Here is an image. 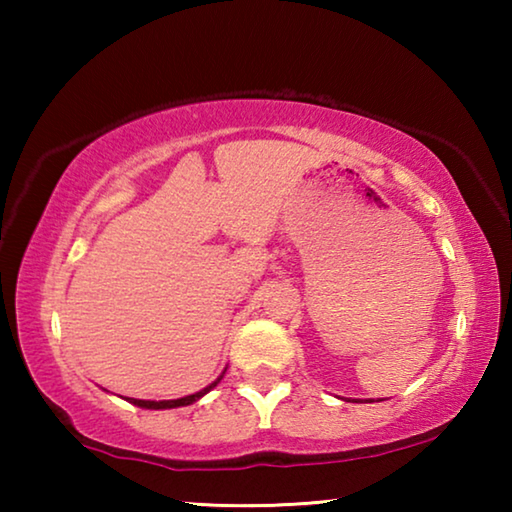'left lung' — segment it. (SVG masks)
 Wrapping results in <instances>:
<instances>
[{
	"mask_svg": "<svg viewBox=\"0 0 512 512\" xmlns=\"http://www.w3.org/2000/svg\"><path fill=\"white\" fill-rule=\"evenodd\" d=\"M348 402H375V400H348ZM381 402V400H379Z\"/></svg>",
	"mask_w": 512,
	"mask_h": 512,
	"instance_id": "left-lung-1",
	"label": "left lung"
}]
</instances>
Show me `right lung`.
<instances>
[{
    "mask_svg": "<svg viewBox=\"0 0 512 512\" xmlns=\"http://www.w3.org/2000/svg\"><path fill=\"white\" fill-rule=\"evenodd\" d=\"M223 375H225V370L221 372L219 377H216L210 386H205L203 391H198V393H194V395H185V397H178V400H160V402H155V400H135V397H128V402L131 404H135V406H140V409H151V411H162V409H178V406H189V404H194V402H198L201 400L203 395H207L212 391V388L219 384V381L223 379Z\"/></svg>",
    "mask_w": 512,
    "mask_h": 512,
    "instance_id": "right-lung-1",
    "label": "right lung"
}]
</instances>
